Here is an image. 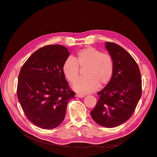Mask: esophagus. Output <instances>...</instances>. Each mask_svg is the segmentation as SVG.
<instances>
[{"label":"esophagus","mask_w":157,"mask_h":157,"mask_svg":"<svg viewBox=\"0 0 157 157\" xmlns=\"http://www.w3.org/2000/svg\"><path fill=\"white\" fill-rule=\"evenodd\" d=\"M76 96L78 97V98H82L84 97V95H82V94H77L76 95Z\"/></svg>","instance_id":"esophagus-1"}]
</instances>
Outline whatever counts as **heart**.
I'll list each match as a JSON object with an SVG mask.
<instances>
[{
    "label": "heart",
    "mask_w": 157,
    "mask_h": 157,
    "mask_svg": "<svg viewBox=\"0 0 157 157\" xmlns=\"http://www.w3.org/2000/svg\"><path fill=\"white\" fill-rule=\"evenodd\" d=\"M84 69L85 78L75 81L73 88L76 92L87 94L110 81L115 69L113 57L91 46L78 51L72 58H67L62 66L63 74L69 82L77 78L79 69Z\"/></svg>",
    "instance_id": "1"
}]
</instances>
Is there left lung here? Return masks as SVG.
Wrapping results in <instances>:
<instances>
[{"mask_svg": "<svg viewBox=\"0 0 157 157\" xmlns=\"http://www.w3.org/2000/svg\"><path fill=\"white\" fill-rule=\"evenodd\" d=\"M115 69L106 86L98 92L96 106L90 112L94 121L106 128L126 122L134 113L141 96V76L138 65L128 52L113 42H106Z\"/></svg>", "mask_w": 157, "mask_h": 157, "instance_id": "8db88e82", "label": "left lung"}]
</instances>
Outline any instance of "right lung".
<instances>
[{
	"label": "right lung",
	"instance_id": "1",
	"mask_svg": "<svg viewBox=\"0 0 157 157\" xmlns=\"http://www.w3.org/2000/svg\"><path fill=\"white\" fill-rule=\"evenodd\" d=\"M69 56L63 46L42 47L27 59L19 74V101L28 119L42 129L58 126L64 120L69 101L75 98L62 71Z\"/></svg>",
	"mask_w": 157,
	"mask_h": 157
}]
</instances>
